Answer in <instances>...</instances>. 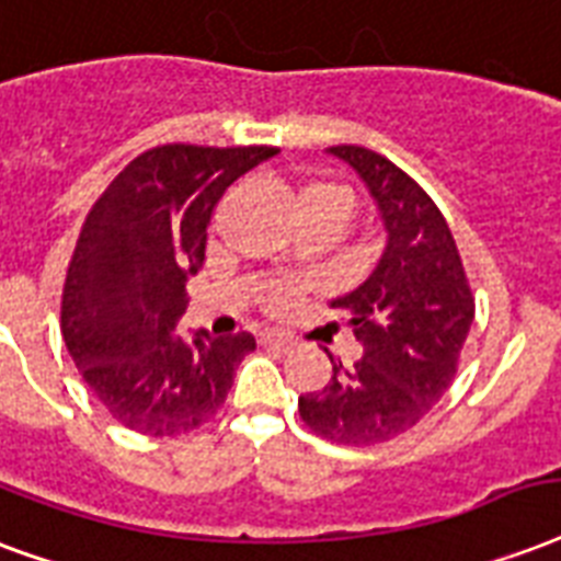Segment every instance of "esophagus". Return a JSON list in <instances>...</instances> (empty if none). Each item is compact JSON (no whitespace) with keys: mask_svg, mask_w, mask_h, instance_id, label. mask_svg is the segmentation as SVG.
Returning <instances> with one entry per match:
<instances>
[{"mask_svg":"<svg viewBox=\"0 0 561 561\" xmlns=\"http://www.w3.org/2000/svg\"><path fill=\"white\" fill-rule=\"evenodd\" d=\"M262 344L276 350H294L297 347V335L294 332H285V329H264L262 335H259Z\"/></svg>","mask_w":561,"mask_h":561,"instance_id":"esophagus-1","label":"esophagus"}]
</instances>
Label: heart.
Here are the masks:
<instances>
[{"label": "heart", "instance_id": "1", "mask_svg": "<svg viewBox=\"0 0 561 561\" xmlns=\"http://www.w3.org/2000/svg\"><path fill=\"white\" fill-rule=\"evenodd\" d=\"M311 199H329V203H337L341 208H347V214H350L347 194H344V191L335 185H320V182H314V185H306L302 191H299V205L311 203ZM271 299H273V306H282V302L288 299V290H276Z\"/></svg>", "mask_w": 561, "mask_h": 561}]
</instances>
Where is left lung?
<instances>
[{
	"label": "left lung",
	"instance_id": "1",
	"mask_svg": "<svg viewBox=\"0 0 561 561\" xmlns=\"http://www.w3.org/2000/svg\"><path fill=\"white\" fill-rule=\"evenodd\" d=\"M362 179L385 247L358 288L329 306L347 314L362 358L341 365L320 391L299 397V417L327 442L367 447L412 430L447 391L473 323L465 267L438 205L388 158L332 147Z\"/></svg>",
	"mask_w": 561,
	"mask_h": 561
}]
</instances>
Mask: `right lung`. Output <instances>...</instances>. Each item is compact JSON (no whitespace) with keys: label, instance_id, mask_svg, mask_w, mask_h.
I'll return each instance as SVG.
<instances>
[{"label":"right lung","instance_id":"1","mask_svg":"<svg viewBox=\"0 0 561 561\" xmlns=\"http://www.w3.org/2000/svg\"><path fill=\"white\" fill-rule=\"evenodd\" d=\"M279 149L170 144L138 156L81 226L61 335L105 409L135 433L182 435L224 405L250 332L179 335L185 282L203 267L214 205Z\"/></svg>","mask_w":561,"mask_h":561}]
</instances>
